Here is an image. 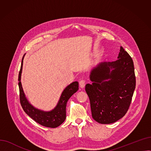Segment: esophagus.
<instances>
[{"label":"esophagus","mask_w":151,"mask_h":151,"mask_svg":"<svg viewBox=\"0 0 151 151\" xmlns=\"http://www.w3.org/2000/svg\"><path fill=\"white\" fill-rule=\"evenodd\" d=\"M79 84H80V88H84L85 84H86V83H85V80H81L80 81H79Z\"/></svg>","instance_id":"esophagus-1"}]
</instances>
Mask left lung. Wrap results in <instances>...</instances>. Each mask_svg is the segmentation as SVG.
<instances>
[{
  "mask_svg": "<svg viewBox=\"0 0 151 151\" xmlns=\"http://www.w3.org/2000/svg\"><path fill=\"white\" fill-rule=\"evenodd\" d=\"M118 59L101 62L92 69L91 84H87L92 116L102 124L116 122L125 116L131 104L136 86L133 62L121 46Z\"/></svg>",
  "mask_w": 151,
  "mask_h": 151,
  "instance_id": "left-lung-1",
  "label": "left lung"
}]
</instances>
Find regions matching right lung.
I'll return each mask as SVG.
<instances>
[{
    "instance_id": "obj_1",
    "label": "right lung",
    "mask_w": 151,
    "mask_h": 151,
    "mask_svg": "<svg viewBox=\"0 0 151 151\" xmlns=\"http://www.w3.org/2000/svg\"><path fill=\"white\" fill-rule=\"evenodd\" d=\"M24 55L22 59L21 66L18 76L19 99L21 106L24 112L39 124L50 128L58 127L65 120L67 103L71 96L78 91L79 89L78 82H73L63 90L58 105L50 111H44L35 108L30 104L26 99L21 82L23 59Z\"/></svg>"
}]
</instances>
